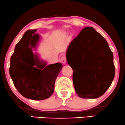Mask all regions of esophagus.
<instances>
[{
  "mask_svg": "<svg viewBox=\"0 0 125 125\" xmlns=\"http://www.w3.org/2000/svg\"><path fill=\"white\" fill-rule=\"evenodd\" d=\"M60 61H61L62 64H65L66 62V58L65 55H62V56H61V58L60 59Z\"/></svg>",
  "mask_w": 125,
  "mask_h": 125,
  "instance_id": "34e87169",
  "label": "esophagus"
}]
</instances>
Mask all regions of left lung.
Wrapping results in <instances>:
<instances>
[{"instance_id": "left-lung-1", "label": "left lung", "mask_w": 125, "mask_h": 125, "mask_svg": "<svg viewBox=\"0 0 125 125\" xmlns=\"http://www.w3.org/2000/svg\"><path fill=\"white\" fill-rule=\"evenodd\" d=\"M73 54L78 68L73 75L76 94L83 99L100 97L110 86L115 73L113 53L107 42L93 28H84L67 49V61L71 67Z\"/></svg>"}]
</instances>
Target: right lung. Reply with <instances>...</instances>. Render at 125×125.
<instances>
[{
  "mask_svg": "<svg viewBox=\"0 0 125 125\" xmlns=\"http://www.w3.org/2000/svg\"><path fill=\"white\" fill-rule=\"evenodd\" d=\"M36 30H27L16 45L10 58L9 73L14 86L22 96L42 100L48 99L54 93L55 80L62 66L61 63L46 66V63L39 62L31 48L38 39V35L32 36Z\"/></svg>",
  "mask_w": 125,
  "mask_h": 125,
  "instance_id": "right-lung-1",
  "label": "right lung"
}]
</instances>
